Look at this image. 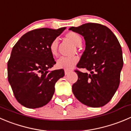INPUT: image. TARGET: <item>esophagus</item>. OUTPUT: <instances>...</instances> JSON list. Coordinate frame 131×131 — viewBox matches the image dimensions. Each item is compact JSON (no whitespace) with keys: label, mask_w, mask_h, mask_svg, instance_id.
I'll use <instances>...</instances> for the list:
<instances>
[{"label":"esophagus","mask_w":131,"mask_h":131,"mask_svg":"<svg viewBox=\"0 0 131 131\" xmlns=\"http://www.w3.org/2000/svg\"><path fill=\"white\" fill-rule=\"evenodd\" d=\"M70 72V70H64V73H65V75H68Z\"/></svg>","instance_id":"34e87169"}]
</instances>
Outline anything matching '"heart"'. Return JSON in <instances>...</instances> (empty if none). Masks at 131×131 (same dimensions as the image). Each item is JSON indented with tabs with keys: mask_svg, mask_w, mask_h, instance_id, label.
Returning a JSON list of instances; mask_svg holds the SVG:
<instances>
[{
	"mask_svg": "<svg viewBox=\"0 0 131 131\" xmlns=\"http://www.w3.org/2000/svg\"><path fill=\"white\" fill-rule=\"evenodd\" d=\"M65 37L72 41L74 45L79 46L81 45L82 39L81 36L75 32H69L66 34ZM58 46L59 42L58 39H54L50 44L49 50L53 56H56L58 54ZM78 58L73 57H61L57 61L56 66L58 68L64 70H70L77 64L78 62Z\"/></svg>",
	"mask_w": 131,
	"mask_h": 131,
	"instance_id": "obj_1",
	"label": "heart"
}]
</instances>
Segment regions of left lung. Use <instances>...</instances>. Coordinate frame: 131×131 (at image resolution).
Listing matches in <instances>:
<instances>
[{
  "mask_svg": "<svg viewBox=\"0 0 131 131\" xmlns=\"http://www.w3.org/2000/svg\"><path fill=\"white\" fill-rule=\"evenodd\" d=\"M69 30L84 38L86 48L77 67L90 72L88 74L75 70L78 79L72 86L73 95L88 106H104L111 101L120 84L124 64L120 43L108 27L99 24L87 23Z\"/></svg>",
  "mask_w": 131,
  "mask_h": 131,
  "instance_id": "left-lung-1",
  "label": "left lung"
}]
</instances>
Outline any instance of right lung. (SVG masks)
Returning a JSON list of instances; mask_svg holds the SVG:
<instances>
[{
    "mask_svg": "<svg viewBox=\"0 0 131 131\" xmlns=\"http://www.w3.org/2000/svg\"><path fill=\"white\" fill-rule=\"evenodd\" d=\"M66 27L41 28L23 35L13 47L7 62L8 81L18 102L30 109L43 107L52 99L63 69L49 72L56 64L50 44Z\"/></svg>",
    "mask_w": 131,
    "mask_h": 131,
    "instance_id": "1",
    "label": "right lung"
}]
</instances>
